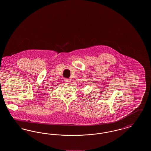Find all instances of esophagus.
<instances>
[{"label":"esophagus","instance_id":"esophagus-1","mask_svg":"<svg viewBox=\"0 0 151 151\" xmlns=\"http://www.w3.org/2000/svg\"><path fill=\"white\" fill-rule=\"evenodd\" d=\"M65 82H66L67 83L69 84L71 83V80L70 79H65Z\"/></svg>","mask_w":151,"mask_h":151}]
</instances>
